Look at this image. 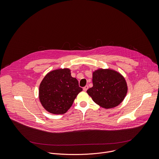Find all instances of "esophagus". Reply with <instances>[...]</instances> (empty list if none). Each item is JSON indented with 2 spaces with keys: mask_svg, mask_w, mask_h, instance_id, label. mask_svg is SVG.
Returning <instances> with one entry per match:
<instances>
[{
  "mask_svg": "<svg viewBox=\"0 0 159 159\" xmlns=\"http://www.w3.org/2000/svg\"><path fill=\"white\" fill-rule=\"evenodd\" d=\"M88 89H89V86H88V85H86L84 87H83V90L84 91H86Z\"/></svg>",
  "mask_w": 159,
  "mask_h": 159,
  "instance_id": "esophagus-1",
  "label": "esophagus"
}]
</instances>
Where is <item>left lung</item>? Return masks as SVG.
Returning a JSON list of instances; mask_svg holds the SVG:
<instances>
[{
    "label": "left lung",
    "mask_w": 159,
    "mask_h": 159,
    "mask_svg": "<svg viewBox=\"0 0 159 159\" xmlns=\"http://www.w3.org/2000/svg\"><path fill=\"white\" fill-rule=\"evenodd\" d=\"M93 86L86 92L92 100L105 109L114 108L125 99L128 86L120 73L110 69H99L93 73Z\"/></svg>",
    "instance_id": "left-lung-1"
}]
</instances>
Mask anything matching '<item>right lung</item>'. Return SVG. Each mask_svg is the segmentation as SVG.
<instances>
[{"label": "right lung", "instance_id": "add662e5", "mask_svg": "<svg viewBox=\"0 0 159 159\" xmlns=\"http://www.w3.org/2000/svg\"><path fill=\"white\" fill-rule=\"evenodd\" d=\"M83 90L78 81L67 68L49 72L39 87V99L44 109L54 114H63L72 106L78 94Z\"/></svg>", "mask_w": 159, "mask_h": 159}]
</instances>
